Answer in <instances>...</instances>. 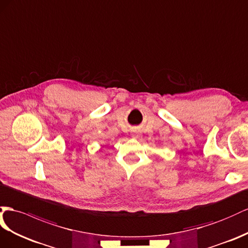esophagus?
<instances>
[{
  "label": "esophagus",
  "mask_w": 248,
  "mask_h": 248,
  "mask_svg": "<svg viewBox=\"0 0 248 248\" xmlns=\"http://www.w3.org/2000/svg\"><path fill=\"white\" fill-rule=\"evenodd\" d=\"M132 137H133V138H137V137H138V133H137V132H134V133H133V134H132Z\"/></svg>",
  "instance_id": "obj_1"
}]
</instances>
